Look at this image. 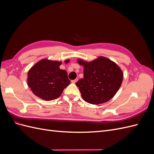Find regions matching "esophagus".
<instances>
[{
	"mask_svg": "<svg viewBox=\"0 0 154 154\" xmlns=\"http://www.w3.org/2000/svg\"><path fill=\"white\" fill-rule=\"evenodd\" d=\"M77 81H78V79H75V80H72V81H71V82H72V83H75Z\"/></svg>",
	"mask_w": 154,
	"mask_h": 154,
	"instance_id": "esophagus-1",
	"label": "esophagus"
}]
</instances>
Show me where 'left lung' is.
Listing matches in <instances>:
<instances>
[{
  "label": "left lung",
  "instance_id": "8db88e82",
  "mask_svg": "<svg viewBox=\"0 0 154 154\" xmlns=\"http://www.w3.org/2000/svg\"><path fill=\"white\" fill-rule=\"evenodd\" d=\"M78 62L84 67L83 78L76 83L83 100L97 105L112 98L123 81V72L118 65L103 57L91 62L78 59Z\"/></svg>",
  "mask_w": 154,
  "mask_h": 154
}]
</instances>
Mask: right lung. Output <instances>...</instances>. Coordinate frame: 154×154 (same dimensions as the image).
Returning a JSON list of instances; mask_svg holds the SVG:
<instances>
[{"mask_svg":"<svg viewBox=\"0 0 154 154\" xmlns=\"http://www.w3.org/2000/svg\"><path fill=\"white\" fill-rule=\"evenodd\" d=\"M61 64L44 59L31 68L27 74V85L34 94L45 101L55 100L62 94L71 82L66 71L60 69Z\"/></svg>","mask_w":154,"mask_h":154,"instance_id":"add662e5","label":"right lung"}]
</instances>
